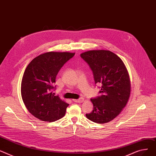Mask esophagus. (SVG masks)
Listing matches in <instances>:
<instances>
[{
  "instance_id": "obj_1",
  "label": "esophagus",
  "mask_w": 156,
  "mask_h": 156,
  "mask_svg": "<svg viewBox=\"0 0 156 156\" xmlns=\"http://www.w3.org/2000/svg\"><path fill=\"white\" fill-rule=\"evenodd\" d=\"M72 101L74 102H76V103H82L84 101V99L83 98H80V99H72Z\"/></svg>"
}]
</instances>
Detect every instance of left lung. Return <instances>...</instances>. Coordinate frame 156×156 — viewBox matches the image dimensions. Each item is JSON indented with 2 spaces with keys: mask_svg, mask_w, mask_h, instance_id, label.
<instances>
[{
  "mask_svg": "<svg viewBox=\"0 0 156 156\" xmlns=\"http://www.w3.org/2000/svg\"><path fill=\"white\" fill-rule=\"evenodd\" d=\"M93 74L95 84H100L101 96L90 99L92 112L86 114L97 123L113 120L126 106L130 94L129 73L121 58L109 50H90L80 54Z\"/></svg>",
  "mask_w": 156,
  "mask_h": 156,
  "instance_id": "1",
  "label": "left lung"
}]
</instances>
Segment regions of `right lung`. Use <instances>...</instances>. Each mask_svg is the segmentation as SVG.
<instances>
[{
    "label": "right lung",
    "instance_id": "right-lung-1",
    "mask_svg": "<svg viewBox=\"0 0 156 156\" xmlns=\"http://www.w3.org/2000/svg\"><path fill=\"white\" fill-rule=\"evenodd\" d=\"M75 53L50 51L34 58L27 66L21 82L23 102L39 120L55 122L63 116L69 104L55 96L53 86L59 70Z\"/></svg>",
    "mask_w": 156,
    "mask_h": 156
}]
</instances>
